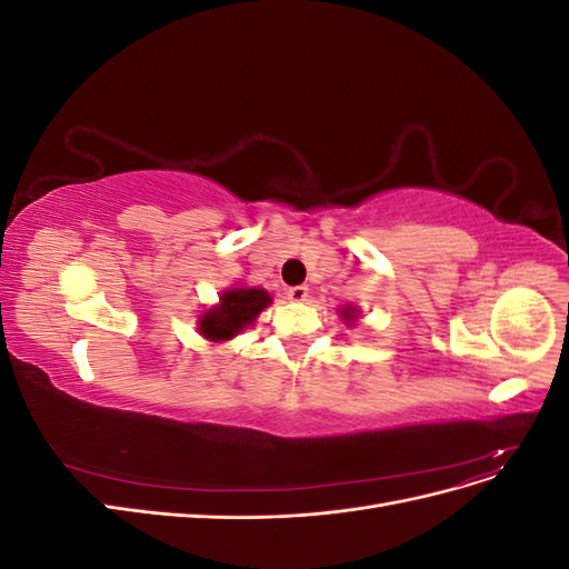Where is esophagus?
<instances>
[{"label":"esophagus","instance_id":"1","mask_svg":"<svg viewBox=\"0 0 569 569\" xmlns=\"http://www.w3.org/2000/svg\"><path fill=\"white\" fill-rule=\"evenodd\" d=\"M287 297H289L291 301H306V297H308V287H306V284L289 287V289H287Z\"/></svg>","mask_w":569,"mask_h":569}]
</instances>
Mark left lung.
Returning <instances> with one entry per match:
<instances>
[{"instance_id": "1", "label": "left lung", "mask_w": 569, "mask_h": 569, "mask_svg": "<svg viewBox=\"0 0 569 569\" xmlns=\"http://www.w3.org/2000/svg\"><path fill=\"white\" fill-rule=\"evenodd\" d=\"M341 316H343V318H353V313H351V308H347V311H343Z\"/></svg>"}]
</instances>
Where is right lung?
I'll use <instances>...</instances> for the list:
<instances>
[{"label": "right lung", "instance_id": "add662e5", "mask_svg": "<svg viewBox=\"0 0 569 569\" xmlns=\"http://www.w3.org/2000/svg\"><path fill=\"white\" fill-rule=\"evenodd\" d=\"M268 303L270 295L263 289H230L220 297V306L201 316L199 330L211 341L232 339L247 325H251Z\"/></svg>", "mask_w": 569, "mask_h": 569}]
</instances>
